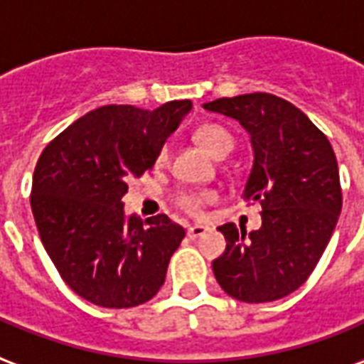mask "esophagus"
<instances>
[{
	"label": "esophagus",
	"mask_w": 364,
	"mask_h": 364,
	"mask_svg": "<svg viewBox=\"0 0 364 364\" xmlns=\"http://www.w3.org/2000/svg\"><path fill=\"white\" fill-rule=\"evenodd\" d=\"M206 231H208L206 225H191L189 230H187V235H189L191 239H198V237H203Z\"/></svg>",
	"instance_id": "1"
}]
</instances>
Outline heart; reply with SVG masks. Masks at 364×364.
<instances>
[{
	"mask_svg": "<svg viewBox=\"0 0 364 364\" xmlns=\"http://www.w3.org/2000/svg\"><path fill=\"white\" fill-rule=\"evenodd\" d=\"M195 139L200 146L216 158H225L233 150V136L216 123H204L195 131ZM161 152L160 158H164ZM214 198L212 193H183L177 196V206L191 216H198L206 203Z\"/></svg>",
	"mask_w": 364,
	"mask_h": 364,
	"instance_id": "obj_1",
	"label": "heart"
}]
</instances>
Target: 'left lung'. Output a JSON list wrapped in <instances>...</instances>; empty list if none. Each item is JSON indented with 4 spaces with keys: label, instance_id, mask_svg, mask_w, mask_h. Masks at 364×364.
Wrapping results in <instances>:
<instances>
[{
    "label": "left lung",
    "instance_id": "left-lung-1",
    "mask_svg": "<svg viewBox=\"0 0 364 364\" xmlns=\"http://www.w3.org/2000/svg\"><path fill=\"white\" fill-rule=\"evenodd\" d=\"M241 123L255 161L247 203H260L262 225L223 223L225 250L212 262L218 284L243 303H270L305 284L341 212L338 160L326 134L299 107L274 94H241L204 104Z\"/></svg>",
    "mask_w": 364,
    "mask_h": 364
}]
</instances>
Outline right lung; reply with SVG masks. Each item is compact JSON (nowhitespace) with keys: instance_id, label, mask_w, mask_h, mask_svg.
<instances>
[{"instance_id":"right-lung-1","label":"right lung","mask_w":364,"mask_h":364,"mask_svg":"<svg viewBox=\"0 0 364 364\" xmlns=\"http://www.w3.org/2000/svg\"><path fill=\"white\" fill-rule=\"evenodd\" d=\"M191 100L156 109L102 106L59 133L40 156L31 206L46 252L79 297L131 309L160 291L185 230L166 214L125 216L129 177L154 168Z\"/></svg>"}]
</instances>
